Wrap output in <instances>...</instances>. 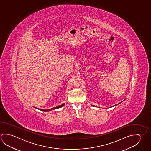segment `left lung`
I'll return each instance as SVG.
<instances>
[{"instance_id": "left-lung-1", "label": "left lung", "mask_w": 151, "mask_h": 151, "mask_svg": "<svg viewBox=\"0 0 151 151\" xmlns=\"http://www.w3.org/2000/svg\"><path fill=\"white\" fill-rule=\"evenodd\" d=\"M122 102H121V103H122ZM119 104H116V105H114V106H113L111 107L115 106H116V105H118V104H119Z\"/></svg>"}]
</instances>
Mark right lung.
Returning a JSON list of instances; mask_svg holds the SVG:
<instances>
[{
  "mask_svg": "<svg viewBox=\"0 0 151 151\" xmlns=\"http://www.w3.org/2000/svg\"><path fill=\"white\" fill-rule=\"evenodd\" d=\"M65 105V103L64 104H62V105H60L59 106H58L57 107H54V108H52L51 109H40V111H51V110H52V109H59V108H60V107H62L64 106V105ZM37 109V108H36Z\"/></svg>",
  "mask_w": 151,
  "mask_h": 151,
  "instance_id": "obj_1",
  "label": "right lung"
}]
</instances>
